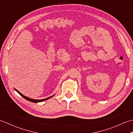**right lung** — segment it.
Returning a JSON list of instances; mask_svg holds the SVG:
<instances>
[{"mask_svg":"<svg viewBox=\"0 0 133 133\" xmlns=\"http://www.w3.org/2000/svg\"><path fill=\"white\" fill-rule=\"evenodd\" d=\"M15 89V91H16V92H18L19 93V94L22 96V97H23L24 99H26V100L29 101H30V102H34V103L41 102H43V101H46V100L49 99V98L52 97L53 96H54V95H52V96H51V97H48V98H47L43 99H31V98H29V97H26V96H24V95L22 94L21 92H20L18 91V90H16V89Z\"/></svg>","mask_w":133,"mask_h":133,"instance_id":"1","label":"right lung"}]
</instances>
